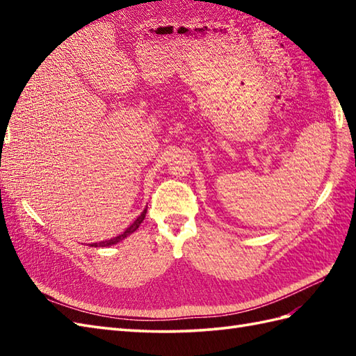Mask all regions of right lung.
Masks as SVG:
<instances>
[{"instance_id": "1", "label": "right lung", "mask_w": 356, "mask_h": 356, "mask_svg": "<svg viewBox=\"0 0 356 356\" xmlns=\"http://www.w3.org/2000/svg\"><path fill=\"white\" fill-rule=\"evenodd\" d=\"M148 208V207H147ZM147 208L142 211L140 213V216L136 218V220L128 226V228L122 232V234H119V236H116V237H113V238H110V240H104V241H99V243H92L90 246H95V248H107V246H111V245H116V243H119V241H122L124 238H127L128 236H130V234H133L136 229L139 228L140 226V223L143 222V218H145V216H147Z\"/></svg>"}]
</instances>
